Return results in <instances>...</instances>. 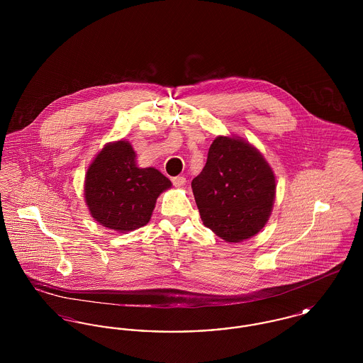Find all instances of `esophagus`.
I'll list each match as a JSON object with an SVG mask.
<instances>
[{
  "label": "esophagus",
  "instance_id": "1",
  "mask_svg": "<svg viewBox=\"0 0 363 363\" xmlns=\"http://www.w3.org/2000/svg\"><path fill=\"white\" fill-rule=\"evenodd\" d=\"M172 181H173L174 186H178V188H179V186H184V185H185L186 178H185V177H179V175H178V177H174Z\"/></svg>",
  "mask_w": 363,
  "mask_h": 363
}]
</instances>
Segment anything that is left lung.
I'll return each instance as SVG.
<instances>
[{
  "label": "left lung",
  "mask_w": 363,
  "mask_h": 363,
  "mask_svg": "<svg viewBox=\"0 0 363 363\" xmlns=\"http://www.w3.org/2000/svg\"><path fill=\"white\" fill-rule=\"evenodd\" d=\"M191 189L204 225L225 242H241L268 222L277 184L257 148L240 138L219 136Z\"/></svg>",
  "instance_id": "left-lung-1"
}]
</instances>
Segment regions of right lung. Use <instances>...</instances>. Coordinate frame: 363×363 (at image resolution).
Wrapping results in <instances>:
<instances>
[{"instance_id":"1","label":"right lung","mask_w":363,"mask_h":363,"mask_svg":"<svg viewBox=\"0 0 363 363\" xmlns=\"http://www.w3.org/2000/svg\"><path fill=\"white\" fill-rule=\"evenodd\" d=\"M172 182L154 167L140 169L130 143L104 145L89 164L84 194L92 218L114 231L126 233L147 225L156 199Z\"/></svg>"}]
</instances>
